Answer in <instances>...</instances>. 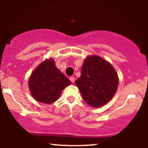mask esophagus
Returning <instances> with one entry per match:
<instances>
[{
	"label": "esophagus",
	"mask_w": 148,
	"mask_h": 148,
	"mask_svg": "<svg viewBox=\"0 0 148 148\" xmlns=\"http://www.w3.org/2000/svg\"><path fill=\"white\" fill-rule=\"evenodd\" d=\"M69 80H70L71 82H72V83H74V81H75V79H74V77H73V76H72V77L69 78Z\"/></svg>",
	"instance_id": "1"
}]
</instances>
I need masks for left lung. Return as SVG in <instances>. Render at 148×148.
<instances>
[{"mask_svg":"<svg viewBox=\"0 0 148 148\" xmlns=\"http://www.w3.org/2000/svg\"><path fill=\"white\" fill-rule=\"evenodd\" d=\"M119 78L113 65L97 55L84 59L81 76L75 81L83 99L93 108L103 106L113 97Z\"/></svg>","mask_w":148,"mask_h":148,"instance_id":"obj_1","label":"left lung"}]
</instances>
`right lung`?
<instances>
[{
    "mask_svg": "<svg viewBox=\"0 0 148 148\" xmlns=\"http://www.w3.org/2000/svg\"><path fill=\"white\" fill-rule=\"evenodd\" d=\"M71 81L57 68L53 58L46 59L37 66L28 79L30 94L39 102H55Z\"/></svg>",
    "mask_w": 148,
    "mask_h": 148,
    "instance_id": "obj_1",
    "label": "right lung"
}]
</instances>
